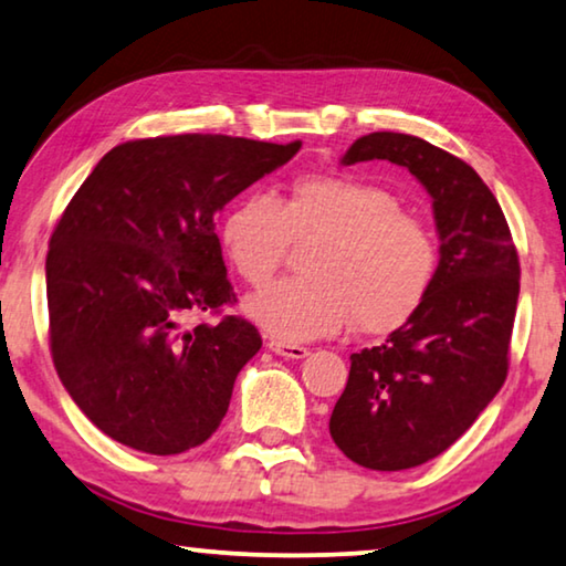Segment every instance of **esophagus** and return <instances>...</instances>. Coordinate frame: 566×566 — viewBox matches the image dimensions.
<instances>
[{"instance_id":"obj_1","label":"esophagus","mask_w":566,"mask_h":566,"mask_svg":"<svg viewBox=\"0 0 566 566\" xmlns=\"http://www.w3.org/2000/svg\"><path fill=\"white\" fill-rule=\"evenodd\" d=\"M268 349H271L277 356H283V359H306V356H308L306 346L285 344V342H277V338H271V342H268Z\"/></svg>"}]
</instances>
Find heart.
<instances>
[{
	"label": "heart",
	"mask_w": 566,
	"mask_h": 566,
	"mask_svg": "<svg viewBox=\"0 0 566 566\" xmlns=\"http://www.w3.org/2000/svg\"><path fill=\"white\" fill-rule=\"evenodd\" d=\"M311 250V277L281 281L250 295L248 316L283 342H313L354 321L361 334L405 326L428 298L438 268L430 230L399 212V199L354 174H306L281 202L253 192L220 224L230 263L248 283L265 285L281 271L291 242Z\"/></svg>",
	"instance_id": "heart-1"
}]
</instances>
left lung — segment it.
Returning a JSON list of instances; mask_svg holds the SVG:
<instances>
[{
    "label": "left lung",
    "mask_w": 566,
    "mask_h": 566,
    "mask_svg": "<svg viewBox=\"0 0 566 566\" xmlns=\"http://www.w3.org/2000/svg\"><path fill=\"white\" fill-rule=\"evenodd\" d=\"M385 159L432 197L440 260L420 311L352 354L328 420L342 453L369 471H405L448 450L506 381L518 255L501 205L473 167L417 136L356 138L342 164Z\"/></svg>",
    "instance_id": "obj_1"
}]
</instances>
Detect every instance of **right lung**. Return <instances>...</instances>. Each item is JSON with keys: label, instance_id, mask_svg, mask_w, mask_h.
Returning <instances> with one entry per match:
<instances>
[{"label": "right lung", "instance_id": "obj_1", "mask_svg": "<svg viewBox=\"0 0 566 566\" xmlns=\"http://www.w3.org/2000/svg\"><path fill=\"white\" fill-rule=\"evenodd\" d=\"M298 149L222 134L126 142L60 217L45 263L52 361L120 446L177 455L220 428L263 338L240 316L185 328L234 301L214 214Z\"/></svg>", "mask_w": 566, "mask_h": 566}]
</instances>
